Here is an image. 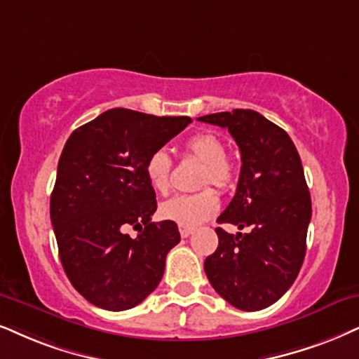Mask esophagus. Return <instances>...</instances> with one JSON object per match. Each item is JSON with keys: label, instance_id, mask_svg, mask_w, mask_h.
<instances>
[{"label": "esophagus", "instance_id": "obj_1", "mask_svg": "<svg viewBox=\"0 0 359 359\" xmlns=\"http://www.w3.org/2000/svg\"><path fill=\"white\" fill-rule=\"evenodd\" d=\"M179 230H180V235H182V238H187V237H190V235L194 233V226H184V225H180L179 226Z\"/></svg>", "mask_w": 359, "mask_h": 359}]
</instances>
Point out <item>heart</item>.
Listing matches in <instances>:
<instances>
[{
    "label": "heart",
    "instance_id": "b5f03b06",
    "mask_svg": "<svg viewBox=\"0 0 359 359\" xmlns=\"http://www.w3.org/2000/svg\"><path fill=\"white\" fill-rule=\"evenodd\" d=\"M185 152L201 162L198 187L213 185L219 190H229L237 179V165L233 158L225 154V144L217 134L198 133L185 142ZM146 170L149 184L158 194H165L170 187L172 158L165 149H156L146 158ZM220 202L212 189H203L192 195H175L158 207V215L164 220L177 225L195 226L210 219L219 212Z\"/></svg>",
    "mask_w": 359,
    "mask_h": 359
}]
</instances>
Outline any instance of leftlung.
<instances>
[{"label":"left lung","mask_w":359,"mask_h":359,"mask_svg":"<svg viewBox=\"0 0 359 359\" xmlns=\"http://www.w3.org/2000/svg\"><path fill=\"white\" fill-rule=\"evenodd\" d=\"M229 129L242 154L232 202L217 219L248 233L217 226L219 247L203 269L217 293L243 311H258L285 294L306 252L311 198L293 140L252 109L198 117Z\"/></svg>","instance_id":"left-lung-1"}]
</instances>
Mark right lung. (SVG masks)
Masks as SVG:
<instances>
[{"instance_id":"right-lung-1","label":"right lung","mask_w":359,"mask_h":359,"mask_svg":"<svg viewBox=\"0 0 359 359\" xmlns=\"http://www.w3.org/2000/svg\"><path fill=\"white\" fill-rule=\"evenodd\" d=\"M192 119L109 109L69 135L57 162L51 224L62 269L93 305L124 311L157 288L177 224L152 220L156 192L146 158ZM140 229L130 239L125 230Z\"/></svg>"}]
</instances>
